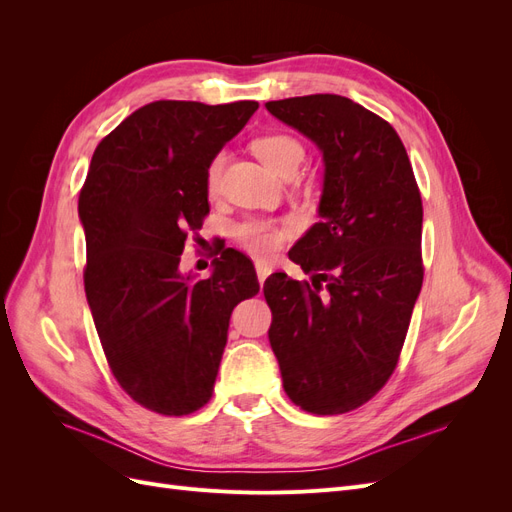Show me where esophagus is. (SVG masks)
Masks as SVG:
<instances>
[{"label": "esophagus", "instance_id": "obj_1", "mask_svg": "<svg viewBox=\"0 0 512 512\" xmlns=\"http://www.w3.org/2000/svg\"><path fill=\"white\" fill-rule=\"evenodd\" d=\"M256 273H258V282L262 286V284H265L267 277L271 275V267L267 265V262H256Z\"/></svg>", "mask_w": 512, "mask_h": 512}]
</instances>
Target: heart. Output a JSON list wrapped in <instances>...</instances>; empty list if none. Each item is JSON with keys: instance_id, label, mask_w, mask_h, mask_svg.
<instances>
[{"instance_id": "1", "label": "heart", "mask_w": 512, "mask_h": 512, "mask_svg": "<svg viewBox=\"0 0 512 512\" xmlns=\"http://www.w3.org/2000/svg\"><path fill=\"white\" fill-rule=\"evenodd\" d=\"M252 149L256 156L277 175L286 173V170L292 166L299 168L303 160V145L297 141V138L288 134L260 136L252 143ZM224 164H226V156L224 153H218V156H215L207 166V190L211 194H215L220 188ZM290 232L292 228L288 224H275L269 220L252 218V220L241 222L235 228V237L247 252H252L254 256H260V258H269L280 250L284 241L290 237Z\"/></svg>"}]
</instances>
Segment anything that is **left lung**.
Segmentation results:
<instances>
[{
  "mask_svg": "<svg viewBox=\"0 0 512 512\" xmlns=\"http://www.w3.org/2000/svg\"><path fill=\"white\" fill-rule=\"evenodd\" d=\"M324 162L320 222L288 252L312 284L273 273L269 342L292 404L312 414L363 406L391 378L423 286V203L391 123L350 98L267 102Z\"/></svg>",
  "mask_w": 512,
  "mask_h": 512,
  "instance_id": "1",
  "label": "left lung"
}]
</instances>
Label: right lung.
I'll list each match as a JSON object with an SVG mask.
<instances>
[{
    "label": "right lung",
    "mask_w": 512,
    "mask_h": 512,
    "mask_svg": "<svg viewBox=\"0 0 512 512\" xmlns=\"http://www.w3.org/2000/svg\"><path fill=\"white\" fill-rule=\"evenodd\" d=\"M258 102L160 100L102 138L79 196L85 294L113 376L138 404L183 416L211 399L237 303L260 290L250 258L222 250L207 280L181 273L209 213L207 166Z\"/></svg>",
    "instance_id": "add662e5"
}]
</instances>
